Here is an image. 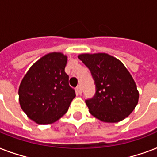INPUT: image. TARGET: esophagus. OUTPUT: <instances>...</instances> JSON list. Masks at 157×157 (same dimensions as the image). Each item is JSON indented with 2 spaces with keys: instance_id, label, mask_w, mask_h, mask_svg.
<instances>
[{
  "instance_id": "obj_1",
  "label": "esophagus",
  "mask_w": 157,
  "mask_h": 157,
  "mask_svg": "<svg viewBox=\"0 0 157 157\" xmlns=\"http://www.w3.org/2000/svg\"><path fill=\"white\" fill-rule=\"evenodd\" d=\"M76 92H77L79 94H82V89H81V86H80V85L76 86Z\"/></svg>"
}]
</instances>
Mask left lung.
I'll list each match as a JSON object with an SVG mask.
<instances>
[{"mask_svg":"<svg viewBox=\"0 0 157 157\" xmlns=\"http://www.w3.org/2000/svg\"><path fill=\"white\" fill-rule=\"evenodd\" d=\"M91 72L96 92L86 103L90 114L103 122L115 123L129 117L139 102L134 79L121 62L105 54L78 56Z\"/></svg>","mask_w":157,"mask_h":157,"instance_id":"8db88e82","label":"left lung"}]
</instances>
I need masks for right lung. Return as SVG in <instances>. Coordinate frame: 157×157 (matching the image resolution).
<instances>
[{
	"mask_svg": "<svg viewBox=\"0 0 157 157\" xmlns=\"http://www.w3.org/2000/svg\"><path fill=\"white\" fill-rule=\"evenodd\" d=\"M67 57L50 53L40 58L21 81L18 100L28 118L40 124H51L61 118L76 97L65 72Z\"/></svg>",
	"mask_w": 157,
	"mask_h": 157,
	"instance_id": "right-lung-1",
	"label": "right lung"
}]
</instances>
